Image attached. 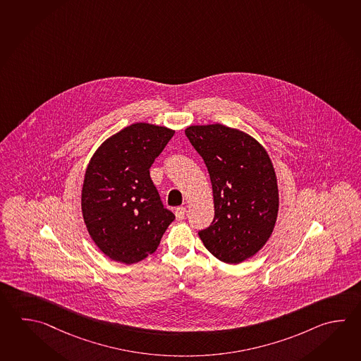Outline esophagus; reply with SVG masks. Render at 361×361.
<instances>
[{"label":"esophagus","instance_id":"1","mask_svg":"<svg viewBox=\"0 0 361 361\" xmlns=\"http://www.w3.org/2000/svg\"><path fill=\"white\" fill-rule=\"evenodd\" d=\"M175 214H176L177 220H184L185 214H186V208L185 207H177Z\"/></svg>","mask_w":361,"mask_h":361}]
</instances>
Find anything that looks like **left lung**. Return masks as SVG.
Instances as JSON below:
<instances>
[{"label":"left lung","mask_w":361,"mask_h":361,"mask_svg":"<svg viewBox=\"0 0 361 361\" xmlns=\"http://www.w3.org/2000/svg\"><path fill=\"white\" fill-rule=\"evenodd\" d=\"M185 135L206 163L214 190V221L199 238L222 262L240 264L265 245L276 222L271 161L248 133L220 123L190 126Z\"/></svg>","instance_id":"obj_1"}]
</instances>
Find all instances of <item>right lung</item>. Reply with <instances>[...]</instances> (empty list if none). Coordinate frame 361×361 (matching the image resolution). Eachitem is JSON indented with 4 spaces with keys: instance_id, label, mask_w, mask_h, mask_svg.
<instances>
[{
    "instance_id": "right-lung-1",
    "label": "right lung",
    "mask_w": 361,
    "mask_h": 361,
    "mask_svg": "<svg viewBox=\"0 0 361 361\" xmlns=\"http://www.w3.org/2000/svg\"><path fill=\"white\" fill-rule=\"evenodd\" d=\"M175 131L133 123L104 141L90 161L82 214L105 256L126 265L152 255L175 214L163 206L150 178L152 164Z\"/></svg>"
}]
</instances>
